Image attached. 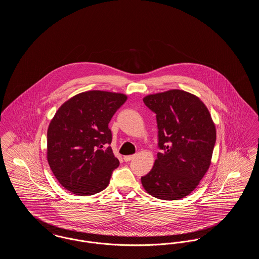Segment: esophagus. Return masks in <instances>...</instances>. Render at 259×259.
<instances>
[{"label": "esophagus", "mask_w": 259, "mask_h": 259, "mask_svg": "<svg viewBox=\"0 0 259 259\" xmlns=\"http://www.w3.org/2000/svg\"><path fill=\"white\" fill-rule=\"evenodd\" d=\"M135 154H133V155H126V156H124L123 159L125 162H129L130 160H132L133 158H135Z\"/></svg>", "instance_id": "34e87169"}]
</instances>
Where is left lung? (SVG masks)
<instances>
[{
	"label": "left lung",
	"mask_w": 259,
	"mask_h": 259,
	"mask_svg": "<svg viewBox=\"0 0 259 259\" xmlns=\"http://www.w3.org/2000/svg\"><path fill=\"white\" fill-rule=\"evenodd\" d=\"M143 100L156 113L162 150L150 172L142 177V185L153 197L182 199L197 187L209 170L215 125L201 99L185 90L171 89Z\"/></svg>",
	"instance_id": "obj_1"
}]
</instances>
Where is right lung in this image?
<instances>
[{"instance_id":"obj_1","label":"right lung","mask_w":259,"mask_h":259,"mask_svg":"<svg viewBox=\"0 0 259 259\" xmlns=\"http://www.w3.org/2000/svg\"><path fill=\"white\" fill-rule=\"evenodd\" d=\"M127 95L102 90L78 93L63 103L48 129L47 158L59 184L79 196L96 194L110 183L119 161L111 147L109 123Z\"/></svg>"}]
</instances>
